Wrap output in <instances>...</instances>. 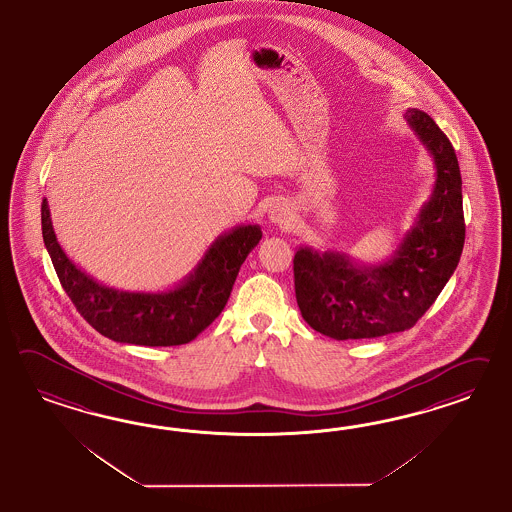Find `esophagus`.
Returning a JSON list of instances; mask_svg holds the SVG:
<instances>
[{
  "mask_svg": "<svg viewBox=\"0 0 512 512\" xmlns=\"http://www.w3.org/2000/svg\"><path fill=\"white\" fill-rule=\"evenodd\" d=\"M291 210H289V206L287 204H283V202H274L272 206H270V210H268V219L272 221V223H276V225H289L291 223Z\"/></svg>",
  "mask_w": 512,
  "mask_h": 512,
  "instance_id": "1",
  "label": "esophagus"
}]
</instances>
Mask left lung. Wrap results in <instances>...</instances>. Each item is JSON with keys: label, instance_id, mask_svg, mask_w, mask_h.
I'll return each mask as SVG.
<instances>
[{"label": "left lung", "instance_id": "1", "mask_svg": "<svg viewBox=\"0 0 512 512\" xmlns=\"http://www.w3.org/2000/svg\"><path fill=\"white\" fill-rule=\"evenodd\" d=\"M405 120L434 159L435 184L413 227L383 263L302 246L295 253L296 302L304 321L334 340H364L415 325L460 263L465 223L462 176L454 148L419 109Z\"/></svg>", "mask_w": 512, "mask_h": 512}]
</instances>
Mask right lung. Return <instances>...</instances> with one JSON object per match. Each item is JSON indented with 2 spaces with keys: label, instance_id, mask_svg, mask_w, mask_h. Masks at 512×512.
<instances>
[{
  "label": "right lung",
  "instance_id": "right-lung-1",
  "mask_svg": "<svg viewBox=\"0 0 512 512\" xmlns=\"http://www.w3.org/2000/svg\"><path fill=\"white\" fill-rule=\"evenodd\" d=\"M43 240L63 291L78 313L109 340L171 347L195 340L223 311L249 251L263 238L259 225L217 236L191 274L174 289L131 293L107 287L73 263L54 234L48 201L41 204Z\"/></svg>",
  "mask_w": 512,
  "mask_h": 512
}]
</instances>
